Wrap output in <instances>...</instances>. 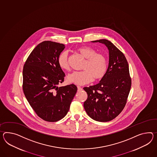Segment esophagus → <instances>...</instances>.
<instances>
[{
    "instance_id": "1",
    "label": "esophagus",
    "mask_w": 157,
    "mask_h": 157,
    "mask_svg": "<svg viewBox=\"0 0 157 157\" xmlns=\"http://www.w3.org/2000/svg\"><path fill=\"white\" fill-rule=\"evenodd\" d=\"M77 88H78V91H81V90H82V88L80 86H77Z\"/></svg>"
}]
</instances>
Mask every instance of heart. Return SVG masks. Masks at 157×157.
Returning <instances> with one entry per match:
<instances>
[{
    "label": "heart",
    "instance_id": "heart-1",
    "mask_svg": "<svg viewBox=\"0 0 157 157\" xmlns=\"http://www.w3.org/2000/svg\"><path fill=\"white\" fill-rule=\"evenodd\" d=\"M77 50L86 59L82 67L83 70L73 71L67 75V81L69 83L83 85L91 82L93 78L95 80H99L105 76L108 69V61L105 55L97 53L95 49L89 46H81ZM57 62L62 69L68 70L67 52H62L58 57Z\"/></svg>",
    "mask_w": 157,
    "mask_h": 157
}]
</instances>
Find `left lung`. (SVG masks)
Wrapping results in <instances>:
<instances>
[{"instance_id":"left-lung-1","label":"left lung","mask_w":157,"mask_h":157,"mask_svg":"<svg viewBox=\"0 0 157 157\" xmlns=\"http://www.w3.org/2000/svg\"><path fill=\"white\" fill-rule=\"evenodd\" d=\"M100 42L109 51L107 73L99 83L84 87L88 98L84 108L91 119L107 122L116 118L125 107L131 87L129 65L124 54L111 41L101 39Z\"/></svg>"}]
</instances>
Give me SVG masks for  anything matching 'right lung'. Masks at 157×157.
I'll use <instances>...</instances> for the list:
<instances>
[{"instance_id": "add662e5", "label": "right lung", "mask_w": 157, "mask_h": 157, "mask_svg": "<svg viewBox=\"0 0 157 157\" xmlns=\"http://www.w3.org/2000/svg\"><path fill=\"white\" fill-rule=\"evenodd\" d=\"M65 48L62 44L43 41L32 50L23 67L25 98L36 114L49 122L67 115L77 93L75 84L58 87L65 74L58 64V57Z\"/></svg>"}]
</instances>
